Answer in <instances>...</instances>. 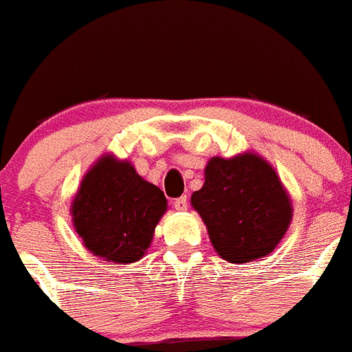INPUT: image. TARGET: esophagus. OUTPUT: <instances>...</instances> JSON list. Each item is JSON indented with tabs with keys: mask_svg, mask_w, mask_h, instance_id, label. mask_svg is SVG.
<instances>
[{
	"mask_svg": "<svg viewBox=\"0 0 352 352\" xmlns=\"http://www.w3.org/2000/svg\"><path fill=\"white\" fill-rule=\"evenodd\" d=\"M173 208H175V211H186V209H188V199H186V197L177 199L175 202H173Z\"/></svg>",
	"mask_w": 352,
	"mask_h": 352,
	"instance_id": "1",
	"label": "esophagus"
}]
</instances>
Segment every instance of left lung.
Masks as SVG:
<instances>
[{
    "label": "left lung",
    "mask_w": 352,
    "mask_h": 352,
    "mask_svg": "<svg viewBox=\"0 0 352 352\" xmlns=\"http://www.w3.org/2000/svg\"><path fill=\"white\" fill-rule=\"evenodd\" d=\"M191 206L208 227L218 256L229 263L265 258L290 227L292 200L276 170L258 153L212 157Z\"/></svg>",
    "instance_id": "1"
}]
</instances>
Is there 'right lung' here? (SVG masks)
Wrapping results in <instances>:
<instances>
[{"label":"right lung","instance_id":"add662e5","mask_svg":"<svg viewBox=\"0 0 352 352\" xmlns=\"http://www.w3.org/2000/svg\"><path fill=\"white\" fill-rule=\"evenodd\" d=\"M166 209L157 186L138 175L129 161L105 153L82 179L71 217L89 252L125 265L143 258Z\"/></svg>","mask_w":352,"mask_h":352}]
</instances>
